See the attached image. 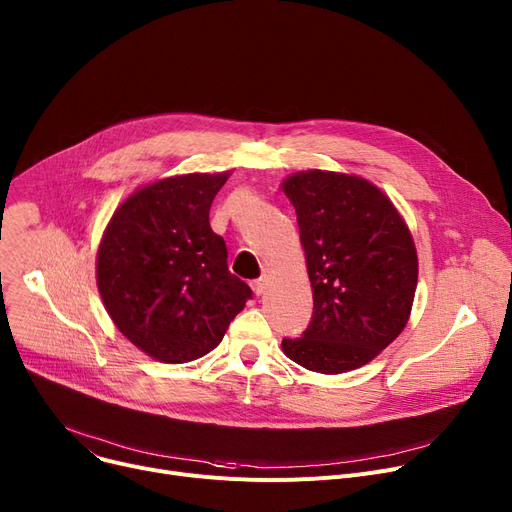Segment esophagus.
Instances as JSON below:
<instances>
[{"label":"esophagus","mask_w":512,"mask_h":512,"mask_svg":"<svg viewBox=\"0 0 512 512\" xmlns=\"http://www.w3.org/2000/svg\"><path fill=\"white\" fill-rule=\"evenodd\" d=\"M267 284H269V278H267V276H263V278L255 280V282L251 284V288H253L255 296H261V294H265V290H267Z\"/></svg>","instance_id":"1"}]
</instances>
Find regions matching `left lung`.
<instances>
[{"instance_id": "1", "label": "left lung", "mask_w": 512, "mask_h": 512, "mask_svg": "<svg viewBox=\"0 0 512 512\" xmlns=\"http://www.w3.org/2000/svg\"><path fill=\"white\" fill-rule=\"evenodd\" d=\"M282 191L296 210L313 288V319L282 350L323 374L360 368L410 319L418 286L412 232L391 199L356 175L304 170Z\"/></svg>"}]
</instances>
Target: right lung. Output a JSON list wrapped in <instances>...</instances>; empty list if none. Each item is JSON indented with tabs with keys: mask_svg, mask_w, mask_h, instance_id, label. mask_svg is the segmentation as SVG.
I'll use <instances>...</instances> for the list:
<instances>
[{
	"mask_svg": "<svg viewBox=\"0 0 512 512\" xmlns=\"http://www.w3.org/2000/svg\"><path fill=\"white\" fill-rule=\"evenodd\" d=\"M230 173H191L131 193L96 255V284L117 329L148 356L183 364L212 352L251 288L228 271L210 208Z\"/></svg>",
	"mask_w": 512,
	"mask_h": 512,
	"instance_id": "1",
	"label": "right lung"
}]
</instances>
